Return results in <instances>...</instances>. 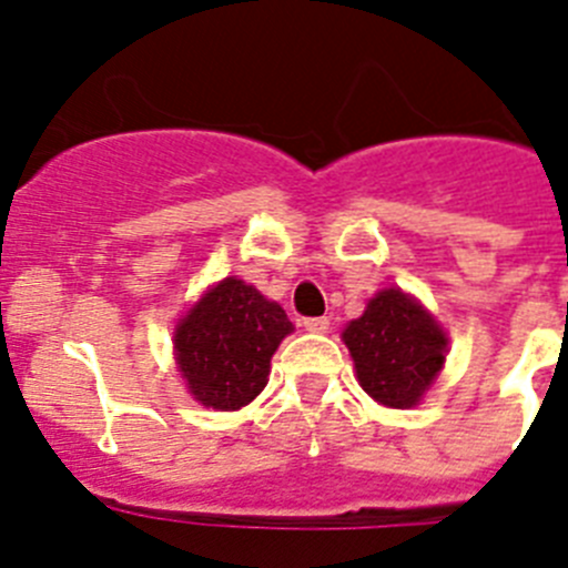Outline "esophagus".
<instances>
[{"label":"esophagus","mask_w":568,"mask_h":568,"mask_svg":"<svg viewBox=\"0 0 568 568\" xmlns=\"http://www.w3.org/2000/svg\"><path fill=\"white\" fill-rule=\"evenodd\" d=\"M304 327H307V333L324 335L329 333V318H307L304 321Z\"/></svg>","instance_id":"34e87169"}]
</instances>
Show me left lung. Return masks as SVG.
I'll list each match as a JSON object with an SVG mask.
<instances>
[{
	"mask_svg": "<svg viewBox=\"0 0 568 568\" xmlns=\"http://www.w3.org/2000/svg\"><path fill=\"white\" fill-rule=\"evenodd\" d=\"M341 338L364 393L393 409H409L424 398L449 346L438 321L398 287L369 298L364 315L349 321Z\"/></svg>",
	"mask_w": 568,
	"mask_h": 568,
	"instance_id": "8db88e82",
	"label": "left lung"
}]
</instances>
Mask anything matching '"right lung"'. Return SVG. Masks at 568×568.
I'll list each match as a JSON object with an SVG mask.
<instances>
[{
  "label": "right lung",
  "mask_w": 568,
  "mask_h": 568,
  "mask_svg": "<svg viewBox=\"0 0 568 568\" xmlns=\"http://www.w3.org/2000/svg\"><path fill=\"white\" fill-rule=\"evenodd\" d=\"M290 333L281 304L230 275L175 324V364L199 404L230 413L267 386L270 358Z\"/></svg>",
  "instance_id": "1"
}]
</instances>
